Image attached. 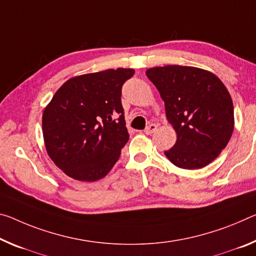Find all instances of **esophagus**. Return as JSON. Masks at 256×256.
Masks as SVG:
<instances>
[{
	"label": "esophagus",
	"instance_id": "1",
	"mask_svg": "<svg viewBox=\"0 0 256 256\" xmlns=\"http://www.w3.org/2000/svg\"><path fill=\"white\" fill-rule=\"evenodd\" d=\"M157 130V125L156 124H149L147 128H146V130H144V132H146V134H152L154 132H155Z\"/></svg>",
	"mask_w": 256,
	"mask_h": 256
}]
</instances>
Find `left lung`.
<instances>
[{"label":"left lung","mask_w":256,"mask_h":256,"mask_svg":"<svg viewBox=\"0 0 256 256\" xmlns=\"http://www.w3.org/2000/svg\"><path fill=\"white\" fill-rule=\"evenodd\" d=\"M146 75L160 91L176 132V142L165 156L186 170L212 163L228 144L234 125L224 84L213 72L178 64L149 68Z\"/></svg>","instance_id":"1"}]
</instances>
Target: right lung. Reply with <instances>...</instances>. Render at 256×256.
I'll return each instance as SVG.
<instances>
[{
  "mask_svg": "<svg viewBox=\"0 0 256 256\" xmlns=\"http://www.w3.org/2000/svg\"><path fill=\"white\" fill-rule=\"evenodd\" d=\"M134 74L117 68L68 80L43 112L46 152L68 176L96 181L118 160L128 140L122 86Z\"/></svg>",
  "mask_w": 256,
  "mask_h": 256,
  "instance_id": "1",
  "label": "right lung"
}]
</instances>
